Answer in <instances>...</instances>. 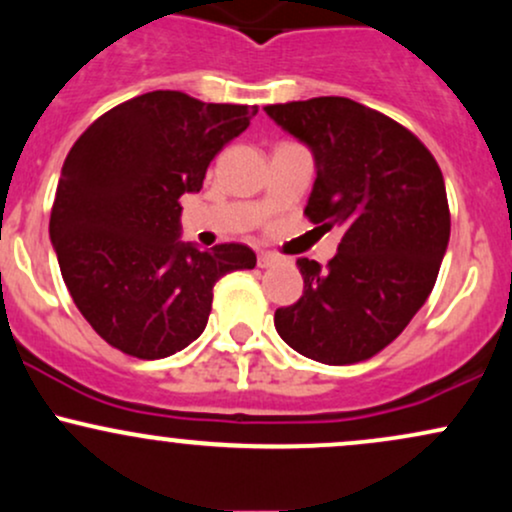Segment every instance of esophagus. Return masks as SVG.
I'll return each mask as SVG.
<instances>
[{
    "label": "esophagus",
    "instance_id": "esophagus-1",
    "mask_svg": "<svg viewBox=\"0 0 512 512\" xmlns=\"http://www.w3.org/2000/svg\"><path fill=\"white\" fill-rule=\"evenodd\" d=\"M274 262H276L274 252H260V255H257V267L267 269V267H272Z\"/></svg>",
    "mask_w": 512,
    "mask_h": 512
}]
</instances>
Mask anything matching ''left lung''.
<instances>
[{"instance_id": "obj_1", "label": "left lung", "mask_w": 512, "mask_h": 512, "mask_svg": "<svg viewBox=\"0 0 512 512\" xmlns=\"http://www.w3.org/2000/svg\"><path fill=\"white\" fill-rule=\"evenodd\" d=\"M264 110L315 156L308 221L344 228L325 269L298 260L303 296L276 310V332L327 366L366 361L395 342L436 286L450 240L443 173L414 132L351 98Z\"/></svg>"}]
</instances>
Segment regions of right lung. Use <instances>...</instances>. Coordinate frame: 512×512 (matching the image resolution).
Returning <instances> with one entry per match:
<instances>
[{"instance_id": "add662e5", "label": "right lung", "mask_w": 512, "mask_h": 512, "mask_svg": "<svg viewBox=\"0 0 512 512\" xmlns=\"http://www.w3.org/2000/svg\"><path fill=\"white\" fill-rule=\"evenodd\" d=\"M250 105L151 91L103 113L62 166L50 238L76 308L122 354L154 361L207 327L214 284L255 252L178 240L180 202L202 190L214 156L248 129Z\"/></svg>"}]
</instances>
